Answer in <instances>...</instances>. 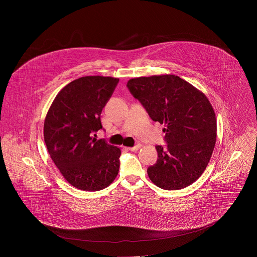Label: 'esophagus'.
<instances>
[{"label":"esophagus","instance_id":"1","mask_svg":"<svg viewBox=\"0 0 257 257\" xmlns=\"http://www.w3.org/2000/svg\"><path fill=\"white\" fill-rule=\"evenodd\" d=\"M141 147H142V145L138 144V145H137V146H135V147H129V150H131V151H138Z\"/></svg>","mask_w":257,"mask_h":257}]
</instances>
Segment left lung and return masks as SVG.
Masks as SVG:
<instances>
[{
    "instance_id": "left-lung-1",
    "label": "left lung",
    "mask_w": 257,
    "mask_h": 257,
    "mask_svg": "<svg viewBox=\"0 0 257 257\" xmlns=\"http://www.w3.org/2000/svg\"><path fill=\"white\" fill-rule=\"evenodd\" d=\"M127 86L154 121L165 124L167 148L156 147L157 163L147 169L164 190H180L205 171L217 139V119L206 95L178 76L130 79Z\"/></svg>"
}]
</instances>
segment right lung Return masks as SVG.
Wrapping results in <instances>:
<instances>
[{
  "instance_id": "right-lung-1",
  "label": "right lung",
  "mask_w": 257,
  "mask_h": 257,
  "mask_svg": "<svg viewBox=\"0 0 257 257\" xmlns=\"http://www.w3.org/2000/svg\"><path fill=\"white\" fill-rule=\"evenodd\" d=\"M119 79L86 76L64 86L52 102L44 120L50 157L73 187L96 192L113 182L119 170L120 148L97 141L100 115Z\"/></svg>"
}]
</instances>
